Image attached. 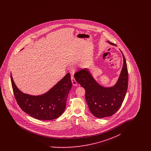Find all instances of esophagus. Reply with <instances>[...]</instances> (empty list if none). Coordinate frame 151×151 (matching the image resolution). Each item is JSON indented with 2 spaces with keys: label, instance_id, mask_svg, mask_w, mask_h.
Returning <instances> with one entry per match:
<instances>
[{
  "label": "esophagus",
  "instance_id": "obj_1",
  "mask_svg": "<svg viewBox=\"0 0 151 151\" xmlns=\"http://www.w3.org/2000/svg\"><path fill=\"white\" fill-rule=\"evenodd\" d=\"M71 81H72V84H73V86H76L78 85V83H77L76 81L75 80V79L73 76H71Z\"/></svg>",
  "mask_w": 151,
  "mask_h": 151
}]
</instances>
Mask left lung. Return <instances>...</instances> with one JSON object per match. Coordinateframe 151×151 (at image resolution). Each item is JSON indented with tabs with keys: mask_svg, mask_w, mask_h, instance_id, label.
Instances as JSON below:
<instances>
[{
	"mask_svg": "<svg viewBox=\"0 0 151 151\" xmlns=\"http://www.w3.org/2000/svg\"><path fill=\"white\" fill-rule=\"evenodd\" d=\"M111 45L115 44L107 41ZM123 63L120 75L113 86L101 85L94 78L89 68L75 73L76 81L86 90V100L89 110L96 117L102 118L113 115L124 99L128 87V71L126 61L122 51Z\"/></svg>",
	"mask_w": 151,
	"mask_h": 151,
	"instance_id": "obj_1",
	"label": "left lung"
}]
</instances>
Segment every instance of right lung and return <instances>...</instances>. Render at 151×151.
Here are the masks:
<instances>
[{
	"label": "right lung",
	"instance_id": "obj_1",
	"mask_svg": "<svg viewBox=\"0 0 151 151\" xmlns=\"http://www.w3.org/2000/svg\"><path fill=\"white\" fill-rule=\"evenodd\" d=\"M11 80L18 105L31 116L38 120L50 121L57 118L64 112L68 94L72 87L69 73L47 92L37 96L22 92L16 86L11 73Z\"/></svg>",
	"mask_w": 151,
	"mask_h": 151
}]
</instances>
